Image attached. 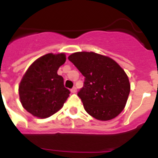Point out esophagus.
I'll list each match as a JSON object with an SVG mask.
<instances>
[{"mask_svg": "<svg viewBox=\"0 0 158 158\" xmlns=\"http://www.w3.org/2000/svg\"><path fill=\"white\" fill-rule=\"evenodd\" d=\"M70 91H71L72 94H75V93H76V91H77L76 88H75V87H73V88H72L71 90H70Z\"/></svg>", "mask_w": 158, "mask_h": 158, "instance_id": "34e87169", "label": "esophagus"}]
</instances>
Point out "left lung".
<instances>
[{
	"instance_id": "1",
	"label": "left lung",
	"mask_w": 158,
	"mask_h": 158,
	"mask_svg": "<svg viewBox=\"0 0 158 158\" xmlns=\"http://www.w3.org/2000/svg\"><path fill=\"white\" fill-rule=\"evenodd\" d=\"M68 59L85 77L78 93L85 110L99 120L116 117L124 110L130 92L125 70L110 57L93 52L73 53Z\"/></svg>"
}]
</instances>
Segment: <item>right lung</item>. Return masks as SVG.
Listing matches in <instances>:
<instances>
[{"mask_svg":"<svg viewBox=\"0 0 158 158\" xmlns=\"http://www.w3.org/2000/svg\"><path fill=\"white\" fill-rule=\"evenodd\" d=\"M66 60L64 53H48L37 59L21 79L19 94L23 107L41 119L48 118L63 106L69 96L63 77L57 70Z\"/></svg>","mask_w":158,"mask_h":158,"instance_id":"obj_1","label":"right lung"}]
</instances>
